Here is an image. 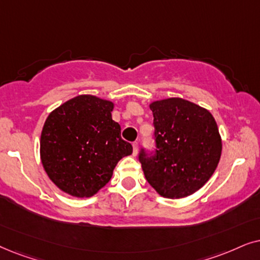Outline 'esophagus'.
Masks as SVG:
<instances>
[{
	"mask_svg": "<svg viewBox=\"0 0 260 260\" xmlns=\"http://www.w3.org/2000/svg\"><path fill=\"white\" fill-rule=\"evenodd\" d=\"M138 151H139V144L138 143H133V154L137 155Z\"/></svg>",
	"mask_w": 260,
	"mask_h": 260,
	"instance_id": "obj_1",
	"label": "esophagus"
}]
</instances>
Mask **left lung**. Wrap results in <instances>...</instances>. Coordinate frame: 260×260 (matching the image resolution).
I'll list each match as a JSON object with an SVG mask.
<instances>
[{
	"label": "left lung",
	"instance_id": "1",
	"mask_svg": "<svg viewBox=\"0 0 260 260\" xmlns=\"http://www.w3.org/2000/svg\"><path fill=\"white\" fill-rule=\"evenodd\" d=\"M157 153H140L145 177L165 199H183L202 188L216 170L222 140L208 109L181 98L150 103Z\"/></svg>",
	"mask_w": 260,
	"mask_h": 260
}]
</instances>
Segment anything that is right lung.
Instances as JSON below:
<instances>
[{
  "label": "right lung",
  "instance_id": "1",
  "mask_svg": "<svg viewBox=\"0 0 260 260\" xmlns=\"http://www.w3.org/2000/svg\"><path fill=\"white\" fill-rule=\"evenodd\" d=\"M114 102L78 95L52 110L40 136V159L48 178L74 197H91L110 181L133 147L112 117Z\"/></svg>",
  "mask_w": 260,
  "mask_h": 260
}]
</instances>
